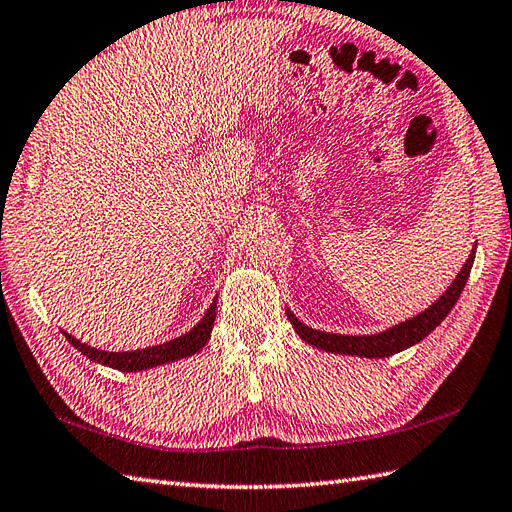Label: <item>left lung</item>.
I'll return each mask as SVG.
<instances>
[{
	"label": "left lung",
	"instance_id": "1",
	"mask_svg": "<svg viewBox=\"0 0 512 512\" xmlns=\"http://www.w3.org/2000/svg\"><path fill=\"white\" fill-rule=\"evenodd\" d=\"M476 243L471 247V254L463 269L458 271L456 280L447 286V291L432 302L426 310H421L419 315L410 317L406 321L395 323V326L386 328L376 334H334V332H323L306 326V323L299 321L289 308H286V317H289L291 326L299 339L306 341L308 345L317 347L328 354H345V356H360V358H386L397 352H404L408 347L417 345L419 341L426 339V336L439 326V323L450 315L454 308L456 299L463 293L469 271L473 267V258H476Z\"/></svg>",
	"mask_w": 512,
	"mask_h": 512
}]
</instances>
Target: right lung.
Wrapping results in <instances>:
<instances>
[{"label":"right lung","mask_w":512,"mask_h":512,"mask_svg":"<svg viewBox=\"0 0 512 512\" xmlns=\"http://www.w3.org/2000/svg\"><path fill=\"white\" fill-rule=\"evenodd\" d=\"M215 315H217V297L213 299V304L208 306V310L204 313V317L199 319V323H195V326L186 334L178 336V339H171L167 343L143 347V350H130V352L97 350V347L82 343L80 339H76V336H71L65 330H62V334H65V339L73 347H76L80 354L93 360V363L117 369V371H126V373L134 371L136 373V371L154 369L160 365L173 363V360H182L186 356L197 354L210 339V332H213V326H215Z\"/></svg>","instance_id":"1"}]
</instances>
